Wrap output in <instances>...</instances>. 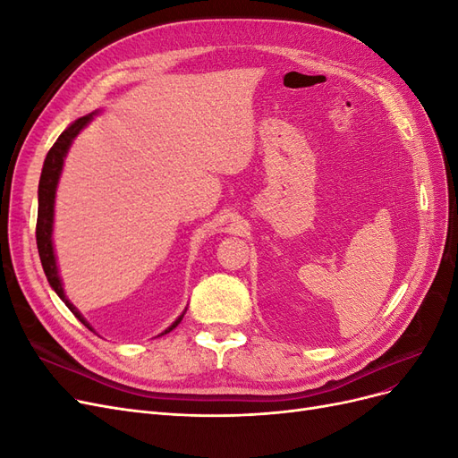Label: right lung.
Instances as JSON below:
<instances>
[{"label":"right lung","mask_w":458,"mask_h":458,"mask_svg":"<svg viewBox=\"0 0 458 458\" xmlns=\"http://www.w3.org/2000/svg\"><path fill=\"white\" fill-rule=\"evenodd\" d=\"M95 114L97 113H91V114H86V116L74 120L71 126H68L59 135V140L55 141V145L49 148L47 157L44 160V168H41L39 185H38V224H36V242H38L41 267H44V273L47 276L51 288L66 303V308L74 313L78 321L84 323L89 330H93L91 325L86 321L84 315H81L74 308V303L64 294L63 281H61L59 267H57V258H55V248H53V219H55V195H57V185H59V179L63 174V165H64V158L68 155V148H71L72 141L76 140V135L88 126ZM185 311L179 315L168 328L160 332L158 336L168 335V332H172L179 323H182Z\"/></svg>","instance_id":"obj_1"}]
</instances>
